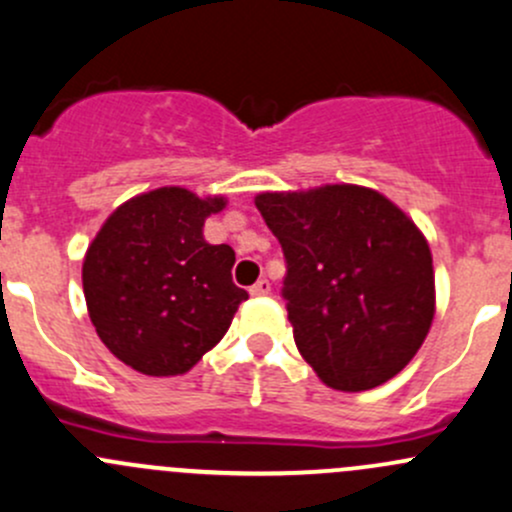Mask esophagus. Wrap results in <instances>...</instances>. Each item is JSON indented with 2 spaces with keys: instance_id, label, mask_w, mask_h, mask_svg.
<instances>
[{
  "instance_id": "esophagus-1",
  "label": "esophagus",
  "mask_w": 512,
  "mask_h": 512,
  "mask_svg": "<svg viewBox=\"0 0 512 512\" xmlns=\"http://www.w3.org/2000/svg\"><path fill=\"white\" fill-rule=\"evenodd\" d=\"M270 292H272L270 279H257V282L250 287L252 297H267V294H270Z\"/></svg>"
}]
</instances>
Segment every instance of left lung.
Returning a JSON list of instances; mask_svg holds the SVG:
<instances>
[{
  "instance_id": "obj_1",
  "label": "left lung",
  "mask_w": 512,
  "mask_h": 512,
  "mask_svg": "<svg viewBox=\"0 0 512 512\" xmlns=\"http://www.w3.org/2000/svg\"><path fill=\"white\" fill-rule=\"evenodd\" d=\"M287 262L294 343L333 390H370L414 358L434 319L432 252L383 193L333 184L260 193Z\"/></svg>"
}]
</instances>
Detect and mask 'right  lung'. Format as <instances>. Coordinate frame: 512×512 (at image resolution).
I'll return each mask as SVG.
<instances>
[{"instance_id":"1","label":"right lung","mask_w":512,"mask_h":512,"mask_svg":"<svg viewBox=\"0 0 512 512\" xmlns=\"http://www.w3.org/2000/svg\"><path fill=\"white\" fill-rule=\"evenodd\" d=\"M223 196L164 186L122 203L83 260L90 321L112 355L144 375L191 370L247 299L233 284L235 252L211 245L203 223Z\"/></svg>"}]
</instances>
